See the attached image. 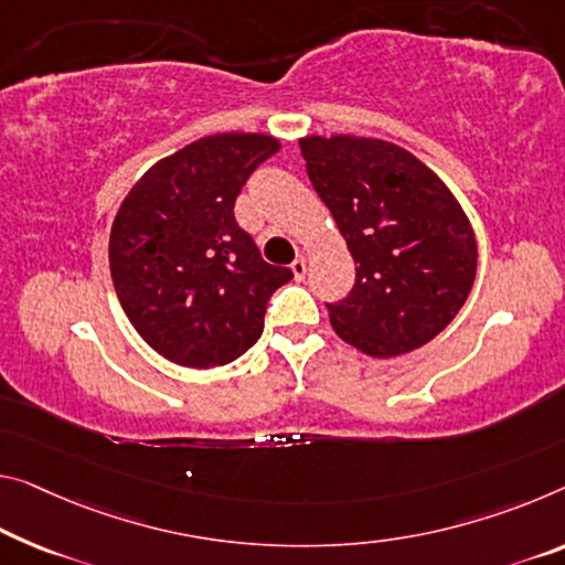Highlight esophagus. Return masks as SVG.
I'll return each mask as SVG.
<instances>
[{
	"mask_svg": "<svg viewBox=\"0 0 565 565\" xmlns=\"http://www.w3.org/2000/svg\"><path fill=\"white\" fill-rule=\"evenodd\" d=\"M290 270H292V275H295V280H302V277H306V273H308V263H306V257L292 259Z\"/></svg>",
	"mask_w": 565,
	"mask_h": 565,
	"instance_id": "34e87169",
	"label": "esophagus"
}]
</instances>
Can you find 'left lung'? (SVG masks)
Here are the masks:
<instances>
[{
	"instance_id": "left-lung-1",
	"label": "left lung",
	"mask_w": 565,
	"mask_h": 565,
	"mask_svg": "<svg viewBox=\"0 0 565 565\" xmlns=\"http://www.w3.org/2000/svg\"><path fill=\"white\" fill-rule=\"evenodd\" d=\"M308 179L355 263L333 331L353 349L392 359L429 343L465 306L477 270L470 220L437 173L379 138H300Z\"/></svg>"
}]
</instances>
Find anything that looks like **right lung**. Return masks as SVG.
Returning <instances> with one entry per match:
<instances>
[{
    "mask_svg": "<svg viewBox=\"0 0 565 565\" xmlns=\"http://www.w3.org/2000/svg\"><path fill=\"white\" fill-rule=\"evenodd\" d=\"M277 151L265 134L199 138L153 163L120 204L108 245L113 288L163 359L224 366L263 335L267 300L292 273L265 263L234 202Z\"/></svg>",
    "mask_w": 565,
    "mask_h": 565,
    "instance_id": "add662e5",
    "label": "right lung"
}]
</instances>
